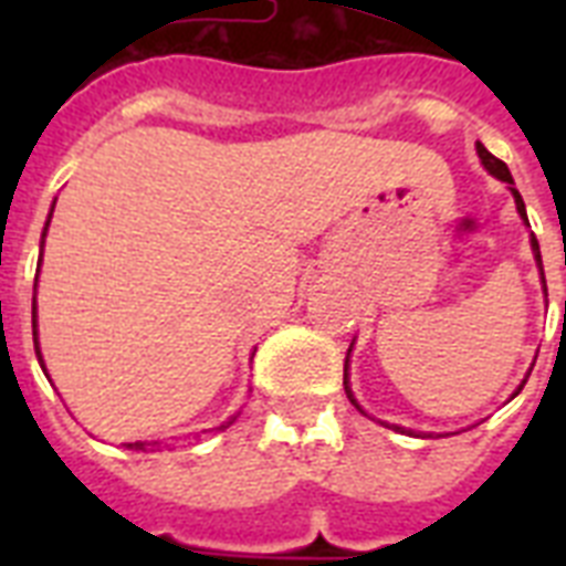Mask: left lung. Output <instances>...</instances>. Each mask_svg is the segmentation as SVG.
Masks as SVG:
<instances>
[{
	"instance_id": "1",
	"label": "left lung",
	"mask_w": 566,
	"mask_h": 566,
	"mask_svg": "<svg viewBox=\"0 0 566 566\" xmlns=\"http://www.w3.org/2000/svg\"><path fill=\"white\" fill-rule=\"evenodd\" d=\"M475 153H479V158H482L484 170L491 172V176H496V179H500V181H505V185H511V193H514V202H517L520 217H523V222H526V226H528L526 205H523V196H520L517 188H514V179H511L509 167H505V164H502L500 158H496V155L488 153V149H484L482 144H475ZM532 249H535V261H537V266H541V275H544V264H541V247H537L535 234H532ZM544 291H546V279H544ZM564 319H566V302H564ZM349 353H353V349H349ZM523 385H526V381H523ZM523 385H520V390H523ZM344 387H346V396H349V402H353L355 408L361 411V405L355 402L353 390H349V358H346V364H344ZM394 429H399V426H394Z\"/></svg>"
}]
</instances>
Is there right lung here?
<instances>
[{
  "instance_id": "add662e5",
  "label": "right lung",
  "mask_w": 566,
  "mask_h": 566,
  "mask_svg": "<svg viewBox=\"0 0 566 566\" xmlns=\"http://www.w3.org/2000/svg\"><path fill=\"white\" fill-rule=\"evenodd\" d=\"M52 211H55V202H52ZM49 220H52V213H49ZM49 220H46V229H49ZM46 229H43V238H46ZM40 258H43V240H40ZM34 291H38V275H34ZM31 328H34V353H38V361H40V367H43V355H40V346H38V308H31ZM231 420H234V417H231ZM229 422H226V426H229ZM226 426H220V429H226ZM123 447L146 449V443L144 440H135V443H123Z\"/></svg>"
}]
</instances>
